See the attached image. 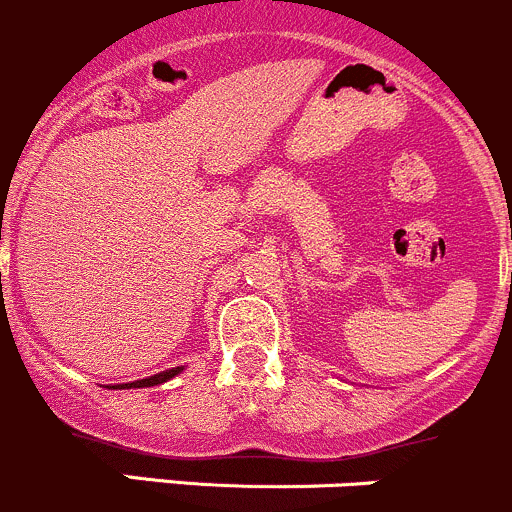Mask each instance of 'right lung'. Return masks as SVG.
Here are the masks:
<instances>
[{
	"instance_id": "add662e5",
	"label": "right lung",
	"mask_w": 512,
	"mask_h": 512,
	"mask_svg": "<svg viewBox=\"0 0 512 512\" xmlns=\"http://www.w3.org/2000/svg\"><path fill=\"white\" fill-rule=\"evenodd\" d=\"M184 368H171V371H164V373H156V376L151 378H141V381H134V383H124L121 388H149V386H159V383L169 381V378H174L176 373H181Z\"/></svg>"
}]
</instances>
